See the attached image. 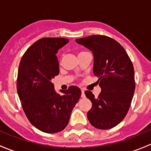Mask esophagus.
Here are the masks:
<instances>
[{
	"label": "esophagus",
	"mask_w": 151,
	"mask_h": 151,
	"mask_svg": "<svg viewBox=\"0 0 151 151\" xmlns=\"http://www.w3.org/2000/svg\"><path fill=\"white\" fill-rule=\"evenodd\" d=\"M81 92H82L81 97H82V98H85V91H84V89H81Z\"/></svg>",
	"instance_id": "esophagus-1"
}]
</instances>
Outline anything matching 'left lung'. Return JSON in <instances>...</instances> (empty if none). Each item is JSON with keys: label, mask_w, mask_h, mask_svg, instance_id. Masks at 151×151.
<instances>
[{"label": "left lung", "mask_w": 151, "mask_h": 151, "mask_svg": "<svg viewBox=\"0 0 151 151\" xmlns=\"http://www.w3.org/2000/svg\"><path fill=\"white\" fill-rule=\"evenodd\" d=\"M76 42L92 51L93 74L101 88L96 98L91 91H85L92 102L87 117L96 129H112L126 117L133 98L135 80L132 60L125 49L109 36L93 35Z\"/></svg>", "instance_id": "1"}]
</instances>
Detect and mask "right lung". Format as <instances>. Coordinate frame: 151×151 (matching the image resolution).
<instances>
[{"label": "right lung", "mask_w": 151, "mask_h": 151, "mask_svg": "<svg viewBox=\"0 0 151 151\" xmlns=\"http://www.w3.org/2000/svg\"><path fill=\"white\" fill-rule=\"evenodd\" d=\"M65 38H42L22 55L17 89L25 115L33 126L45 133H57L66 127L81 91L70 86L57 93L52 79L59 74L56 53L68 43Z\"/></svg>", "instance_id": "obj_1"}]
</instances>
